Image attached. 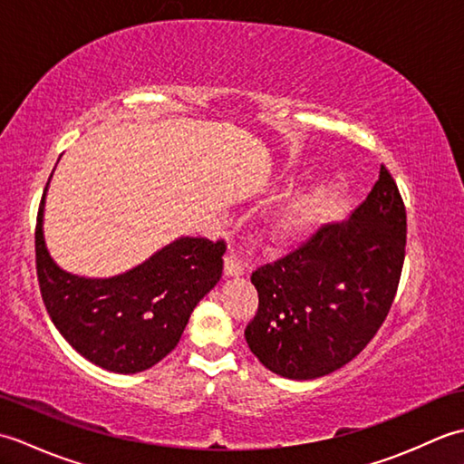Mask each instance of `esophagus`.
<instances>
[{"instance_id": "obj_1", "label": "esophagus", "mask_w": 464, "mask_h": 464, "mask_svg": "<svg viewBox=\"0 0 464 464\" xmlns=\"http://www.w3.org/2000/svg\"><path fill=\"white\" fill-rule=\"evenodd\" d=\"M223 275L225 277H241L243 275V265L235 259V257H227L223 259Z\"/></svg>"}]
</instances>
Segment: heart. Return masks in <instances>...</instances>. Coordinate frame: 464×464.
I'll use <instances>...</instances> for the list:
<instances>
[{"label": "heart", "instance_id": "b5f03b06", "mask_svg": "<svg viewBox=\"0 0 464 464\" xmlns=\"http://www.w3.org/2000/svg\"><path fill=\"white\" fill-rule=\"evenodd\" d=\"M324 203H327V193L323 189L301 195L275 217L269 227V239L277 245L299 241L319 223Z\"/></svg>", "mask_w": 464, "mask_h": 464}]
</instances>
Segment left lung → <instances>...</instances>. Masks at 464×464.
Here are the masks:
<instances>
[{
  "label": "left lung",
  "instance_id": "8db88e82",
  "mask_svg": "<svg viewBox=\"0 0 464 464\" xmlns=\"http://www.w3.org/2000/svg\"><path fill=\"white\" fill-rule=\"evenodd\" d=\"M407 243L397 183L381 167L349 219L324 225L297 251L253 273L259 309L245 329L271 372L311 381L367 347L395 299Z\"/></svg>",
  "mask_w": 464,
  "mask_h": 464
}]
</instances>
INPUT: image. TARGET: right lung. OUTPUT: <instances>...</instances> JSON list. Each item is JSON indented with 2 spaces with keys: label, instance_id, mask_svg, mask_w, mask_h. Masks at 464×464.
Segmentation results:
<instances>
[{
  "label": "right lung",
  "instance_id": "1",
  "mask_svg": "<svg viewBox=\"0 0 464 464\" xmlns=\"http://www.w3.org/2000/svg\"><path fill=\"white\" fill-rule=\"evenodd\" d=\"M47 187L37 213L35 263L49 317L97 367L121 374L153 367L177 347L197 303L219 283L223 241L179 237L130 271L82 277L63 271L47 251Z\"/></svg>",
  "mask_w": 464,
  "mask_h": 464
}]
</instances>
